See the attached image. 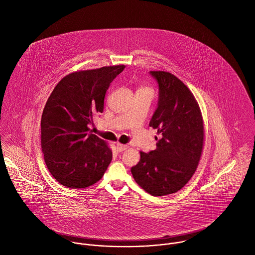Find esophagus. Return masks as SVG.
<instances>
[{
  "mask_svg": "<svg viewBox=\"0 0 255 255\" xmlns=\"http://www.w3.org/2000/svg\"><path fill=\"white\" fill-rule=\"evenodd\" d=\"M128 148V146L127 145H123V144H117V151L118 152H123V151H125L126 149Z\"/></svg>",
  "mask_w": 255,
  "mask_h": 255,
  "instance_id": "esophagus-1",
  "label": "esophagus"
}]
</instances>
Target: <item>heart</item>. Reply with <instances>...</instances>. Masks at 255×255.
Returning a JSON list of instances; mask_svg holds the SVG:
<instances>
[{
  "label": "heart",
  "instance_id": "obj_1",
  "mask_svg": "<svg viewBox=\"0 0 255 255\" xmlns=\"http://www.w3.org/2000/svg\"><path fill=\"white\" fill-rule=\"evenodd\" d=\"M143 89H146V88H143Z\"/></svg>",
  "mask_w": 255,
  "mask_h": 255
}]
</instances>
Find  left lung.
Instances as JSON below:
<instances>
[{
  "label": "left lung",
  "instance_id": "obj_1",
  "mask_svg": "<svg viewBox=\"0 0 255 255\" xmlns=\"http://www.w3.org/2000/svg\"><path fill=\"white\" fill-rule=\"evenodd\" d=\"M159 86L158 106L150 127L161 138L157 149L141 152L131 168L136 183L155 197L181 190L195 174L204 145V124L200 107L190 89L174 74L150 71Z\"/></svg>",
  "mask_w": 255,
  "mask_h": 255
}]
</instances>
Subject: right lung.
Returning a JSON list of instances; mask_svg holds the SVG:
<instances>
[{
    "mask_svg": "<svg viewBox=\"0 0 255 255\" xmlns=\"http://www.w3.org/2000/svg\"><path fill=\"white\" fill-rule=\"evenodd\" d=\"M125 65L70 73L52 90L41 115V150L52 177L69 189L98 182L112 160L106 142L92 134L105 93Z\"/></svg>",
    "mask_w": 255,
    "mask_h": 255,
    "instance_id": "1",
    "label": "right lung"
}]
</instances>
